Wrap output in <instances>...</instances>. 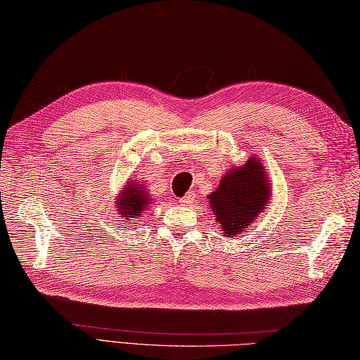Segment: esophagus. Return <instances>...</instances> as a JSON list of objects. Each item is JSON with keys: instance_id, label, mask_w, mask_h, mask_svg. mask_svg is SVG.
<instances>
[{"instance_id": "esophagus-1", "label": "esophagus", "mask_w": 360, "mask_h": 360, "mask_svg": "<svg viewBox=\"0 0 360 360\" xmlns=\"http://www.w3.org/2000/svg\"><path fill=\"white\" fill-rule=\"evenodd\" d=\"M193 200H195V195H193L192 192H188V193H186V196L179 198V202H181L182 205H188V204L193 202Z\"/></svg>"}]
</instances>
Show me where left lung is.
Masks as SVG:
<instances>
[{
	"mask_svg": "<svg viewBox=\"0 0 360 360\" xmlns=\"http://www.w3.org/2000/svg\"><path fill=\"white\" fill-rule=\"evenodd\" d=\"M269 181L255 158H249L244 167L232 168L215 192L209 195L210 207L223 232L231 236L246 231L269 202Z\"/></svg>",
	"mask_w": 360,
	"mask_h": 360,
	"instance_id": "left-lung-1",
	"label": "left lung"
}]
</instances>
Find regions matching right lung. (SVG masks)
<instances>
[{"instance_id": "obj_1", "label": "right lung", "mask_w": 360, "mask_h": 360, "mask_svg": "<svg viewBox=\"0 0 360 360\" xmlns=\"http://www.w3.org/2000/svg\"><path fill=\"white\" fill-rule=\"evenodd\" d=\"M151 204V198L143 190V186H139L134 181L127 182V187L117 200L119 213L124 215L125 219L145 215V210ZM125 223V221H124Z\"/></svg>"}]
</instances>
